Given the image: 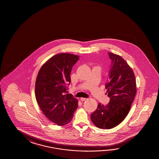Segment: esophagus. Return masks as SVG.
I'll return each instance as SVG.
<instances>
[{
    "instance_id": "1",
    "label": "esophagus",
    "mask_w": 159,
    "mask_h": 159,
    "mask_svg": "<svg viewBox=\"0 0 159 159\" xmlns=\"http://www.w3.org/2000/svg\"><path fill=\"white\" fill-rule=\"evenodd\" d=\"M87 99L88 98H83V97L81 98V100L82 101H84L87 100Z\"/></svg>"
}]
</instances>
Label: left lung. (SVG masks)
<instances>
[{
    "mask_svg": "<svg viewBox=\"0 0 159 159\" xmlns=\"http://www.w3.org/2000/svg\"><path fill=\"white\" fill-rule=\"evenodd\" d=\"M111 60L109 80L105 85L110 101L107 105L99 103L90 116L100 129H109L118 125L128 114L136 93V82L132 68L121 56L109 52Z\"/></svg>",
    "mask_w": 159,
    "mask_h": 159,
    "instance_id": "obj_1",
    "label": "left lung"
}]
</instances>
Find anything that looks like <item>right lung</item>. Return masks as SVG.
Instances as JSON below:
<instances>
[{"instance_id":"1","label":"right lung","mask_w":159,"mask_h":159,"mask_svg":"<svg viewBox=\"0 0 159 159\" xmlns=\"http://www.w3.org/2000/svg\"><path fill=\"white\" fill-rule=\"evenodd\" d=\"M79 56L68 53L56 54L41 67L35 82V94L45 116L59 126L70 122L78 107V100L67 94L72 67Z\"/></svg>"}]
</instances>
